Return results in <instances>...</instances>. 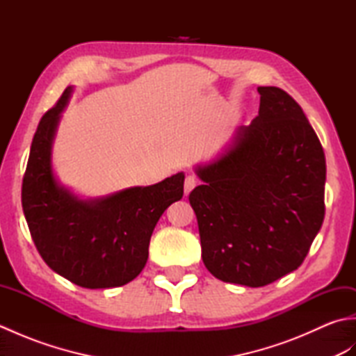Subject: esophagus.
Wrapping results in <instances>:
<instances>
[{"label": "esophagus", "mask_w": 356, "mask_h": 356, "mask_svg": "<svg viewBox=\"0 0 356 356\" xmlns=\"http://www.w3.org/2000/svg\"><path fill=\"white\" fill-rule=\"evenodd\" d=\"M197 184H199V180H197V177L195 176H186V179H185V185H184V188H185V194H190L195 186H197Z\"/></svg>", "instance_id": "obj_1"}]
</instances>
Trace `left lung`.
Returning <instances> with one entry per match:
<instances>
[{
  "label": "left lung",
  "instance_id": "left-lung-1",
  "mask_svg": "<svg viewBox=\"0 0 356 356\" xmlns=\"http://www.w3.org/2000/svg\"><path fill=\"white\" fill-rule=\"evenodd\" d=\"M260 110L234 145L199 166L190 193L202 259L216 278L266 286L298 269L324 220L326 157L292 96L259 87Z\"/></svg>",
  "mask_w": 356,
  "mask_h": 356
}]
</instances>
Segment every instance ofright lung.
Wrapping results in <instances>:
<instances>
[{"mask_svg":"<svg viewBox=\"0 0 356 356\" xmlns=\"http://www.w3.org/2000/svg\"><path fill=\"white\" fill-rule=\"evenodd\" d=\"M70 92L64 90L36 128L22 177V211L49 268L87 289L124 286L145 266L151 234L163 211L182 199L185 176L177 172L95 202L78 200L58 186L50 148Z\"/></svg>","mask_w":356,"mask_h":356,"instance_id":"right-lung-1","label":"right lung"}]
</instances>
